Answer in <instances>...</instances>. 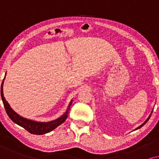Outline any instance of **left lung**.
<instances>
[{
  "label": "left lung",
  "mask_w": 159,
  "mask_h": 159,
  "mask_svg": "<svg viewBox=\"0 0 159 159\" xmlns=\"http://www.w3.org/2000/svg\"><path fill=\"white\" fill-rule=\"evenodd\" d=\"M151 114H152V113H151V115H150V116H149V117H148V119H147V120H145V122H144L143 124H142V125H140V126H139V127H137V129H136V130H137V129H139V128H141V127H142V126H143L144 125H145V124H146V123H147V122H148V120H149V118H151Z\"/></svg>",
  "instance_id": "obj_1"
}]
</instances>
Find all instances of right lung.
<instances>
[{
	"mask_svg": "<svg viewBox=\"0 0 159 159\" xmlns=\"http://www.w3.org/2000/svg\"><path fill=\"white\" fill-rule=\"evenodd\" d=\"M3 81L2 82V84H1V95L2 101H3L4 107H5L6 109V113H7L8 117L11 118V120L12 121L14 122L16 124H18L19 126H22V127L25 129L27 132L31 133V134L41 135V134H44L48 132H52V130H54V129H56L58 126H60V124H62L67 118V116H68L69 112H70V107L71 106L72 102H73V100H71L70 102L66 112H65L62 116H61L60 118H57L56 120H52V121L39 122V121H35V120H30V119H27V118L22 117V116L16 113L15 111H14V110L10 107V105L8 103V102L6 100L5 98H4L3 92Z\"/></svg>",
	"mask_w": 159,
	"mask_h": 159,
	"instance_id": "right-lung-1",
	"label": "right lung"
}]
</instances>
